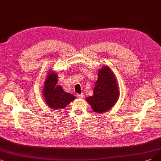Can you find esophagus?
Returning <instances> with one entry per match:
<instances>
[{"instance_id": "34e87169", "label": "esophagus", "mask_w": 161, "mask_h": 161, "mask_svg": "<svg viewBox=\"0 0 161 161\" xmlns=\"http://www.w3.org/2000/svg\"><path fill=\"white\" fill-rule=\"evenodd\" d=\"M77 97L80 99H84L85 97V95L84 93H81V94H77Z\"/></svg>"}]
</instances>
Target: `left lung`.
<instances>
[{
  "label": "left lung",
  "mask_w": 161,
  "mask_h": 161,
  "mask_svg": "<svg viewBox=\"0 0 161 161\" xmlns=\"http://www.w3.org/2000/svg\"><path fill=\"white\" fill-rule=\"evenodd\" d=\"M117 86L115 75L111 69L103 66L99 70L93 95L86 98L95 112L104 113L114 106L119 96Z\"/></svg>",
  "instance_id": "left-lung-1"
}]
</instances>
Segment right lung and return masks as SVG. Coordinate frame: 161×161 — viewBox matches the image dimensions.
Listing matches in <instances>:
<instances>
[{"mask_svg":"<svg viewBox=\"0 0 161 161\" xmlns=\"http://www.w3.org/2000/svg\"><path fill=\"white\" fill-rule=\"evenodd\" d=\"M57 75L52 72L47 76L43 95L47 105L50 108L63 109L75 99L72 94L65 92L60 86H57Z\"/></svg>","mask_w":161,"mask_h":161,"instance_id":"obj_1","label":"right lung"}]
</instances>
